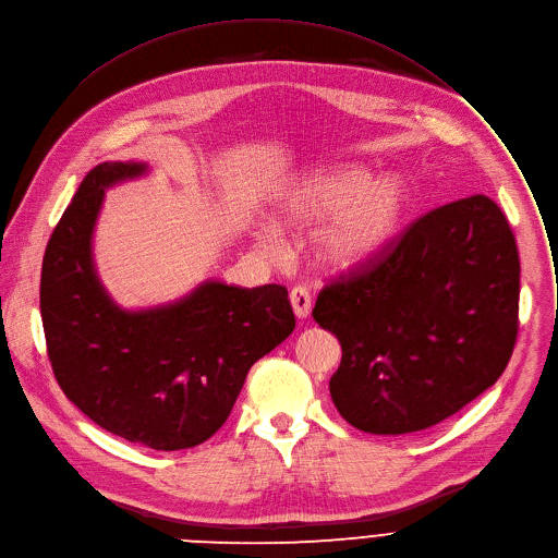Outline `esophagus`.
<instances>
[{"mask_svg":"<svg viewBox=\"0 0 558 558\" xmlns=\"http://www.w3.org/2000/svg\"><path fill=\"white\" fill-rule=\"evenodd\" d=\"M289 300H291V307H293V314L298 318H307L312 314V293L307 287H293L291 293H289Z\"/></svg>","mask_w":558,"mask_h":558,"instance_id":"1","label":"esophagus"}]
</instances>
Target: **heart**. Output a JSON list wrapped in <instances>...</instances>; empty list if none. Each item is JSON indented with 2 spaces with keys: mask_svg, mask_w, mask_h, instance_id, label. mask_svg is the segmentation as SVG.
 <instances>
[{
  "mask_svg": "<svg viewBox=\"0 0 558 558\" xmlns=\"http://www.w3.org/2000/svg\"><path fill=\"white\" fill-rule=\"evenodd\" d=\"M410 207V191L398 178L374 180L361 167H329L291 180L276 205L282 227L323 225L314 235L316 258L331 269L363 265L393 238ZM274 248L271 235L263 242Z\"/></svg>",
  "mask_w": 558,
  "mask_h": 558,
  "instance_id": "1",
  "label": "heart"
}]
</instances>
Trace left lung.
Masks as SVG:
<instances>
[{
	"instance_id": "obj_1",
	"label": "left lung",
	"mask_w": 558,
	"mask_h": 558,
	"mask_svg": "<svg viewBox=\"0 0 558 558\" xmlns=\"http://www.w3.org/2000/svg\"><path fill=\"white\" fill-rule=\"evenodd\" d=\"M521 263L508 218L483 193L414 220L318 293L314 320L342 347L329 380L340 416L367 434L427 429L508 367Z\"/></svg>"
}]
</instances>
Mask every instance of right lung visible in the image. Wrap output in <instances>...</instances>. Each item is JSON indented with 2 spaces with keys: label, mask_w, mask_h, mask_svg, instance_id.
Returning a JSON list of instances; mask_svg holds the SVG:
<instances>
[{
  "label": "right lung",
  "mask_w": 558,
  "mask_h": 558,
  "mask_svg": "<svg viewBox=\"0 0 558 558\" xmlns=\"http://www.w3.org/2000/svg\"><path fill=\"white\" fill-rule=\"evenodd\" d=\"M144 171H88L46 244L39 310L50 367L75 408L116 436L175 451L225 425L251 365L295 318L282 284L205 282L167 307L120 310L95 276L90 235L105 189Z\"/></svg>",
  "instance_id": "obj_1"
}]
</instances>
